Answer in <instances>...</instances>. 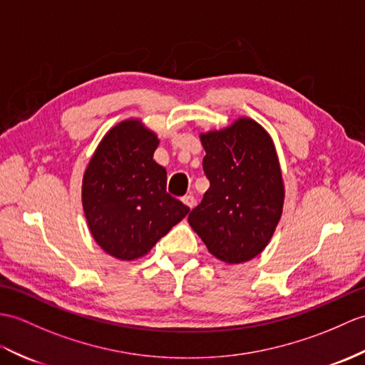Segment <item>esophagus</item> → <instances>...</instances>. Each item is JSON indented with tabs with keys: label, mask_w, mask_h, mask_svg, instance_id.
<instances>
[{
	"label": "esophagus",
	"mask_w": 365,
	"mask_h": 365,
	"mask_svg": "<svg viewBox=\"0 0 365 365\" xmlns=\"http://www.w3.org/2000/svg\"><path fill=\"white\" fill-rule=\"evenodd\" d=\"M182 202L185 203L186 207H190V208H192L194 205H196V197L192 196V194H188V196H183L182 197Z\"/></svg>",
	"instance_id": "34e87169"
}]
</instances>
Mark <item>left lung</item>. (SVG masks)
<instances>
[{"label":"left lung","instance_id":"8db88e82","mask_svg":"<svg viewBox=\"0 0 365 365\" xmlns=\"http://www.w3.org/2000/svg\"><path fill=\"white\" fill-rule=\"evenodd\" d=\"M210 188L188 222L208 252L228 264L264 250L282 217L284 186L272 138L249 118L200 135Z\"/></svg>","mask_w":365,"mask_h":365}]
</instances>
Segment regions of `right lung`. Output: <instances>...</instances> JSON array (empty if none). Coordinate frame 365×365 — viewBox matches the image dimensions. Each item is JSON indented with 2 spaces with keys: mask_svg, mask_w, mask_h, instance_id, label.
Wrapping results in <instances>:
<instances>
[{
  "mask_svg": "<svg viewBox=\"0 0 365 365\" xmlns=\"http://www.w3.org/2000/svg\"><path fill=\"white\" fill-rule=\"evenodd\" d=\"M158 138L138 120L107 132L82 182V205L90 232L104 252L137 259L188 215L166 192V169L154 162Z\"/></svg>",
  "mask_w": 365,
  "mask_h": 365,
  "instance_id": "right-lung-1",
  "label": "right lung"
}]
</instances>
